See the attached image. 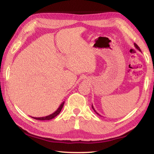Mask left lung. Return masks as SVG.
<instances>
[{"instance_id":"obj_1","label":"left lung","mask_w":154,"mask_h":154,"mask_svg":"<svg viewBox=\"0 0 154 154\" xmlns=\"http://www.w3.org/2000/svg\"><path fill=\"white\" fill-rule=\"evenodd\" d=\"M134 47H135V48H136V49H138V50H139V51H140V52H141V50H140V49L139 48V46H138V45H137V44H136V43H134ZM92 109H93V110L95 111V113H97V114L98 115V116H101L100 114H98V113H97V112H96V110H95V109H94V106H93V105H92Z\"/></svg>"}]
</instances>
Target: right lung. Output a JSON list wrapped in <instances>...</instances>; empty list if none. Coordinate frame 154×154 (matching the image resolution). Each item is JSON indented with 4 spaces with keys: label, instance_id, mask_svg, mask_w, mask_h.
<instances>
[{
    "label": "right lung",
    "instance_id": "obj_1",
    "mask_svg": "<svg viewBox=\"0 0 154 154\" xmlns=\"http://www.w3.org/2000/svg\"><path fill=\"white\" fill-rule=\"evenodd\" d=\"M64 101L61 103V105H60V106L58 108V109H57V110L55 112H54V113H53L51 115H49V116H48L42 117V118H33V117H32V118H34V119H37V120H49V119H53V118H55V117L58 116V115L60 113L62 109L64 106Z\"/></svg>",
    "mask_w": 154,
    "mask_h": 154
}]
</instances>
